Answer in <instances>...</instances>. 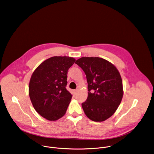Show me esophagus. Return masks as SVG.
<instances>
[{
  "instance_id": "esophagus-1",
  "label": "esophagus",
  "mask_w": 154,
  "mask_h": 154,
  "mask_svg": "<svg viewBox=\"0 0 154 154\" xmlns=\"http://www.w3.org/2000/svg\"><path fill=\"white\" fill-rule=\"evenodd\" d=\"M73 92H74V95H76L78 94L79 90H77V89H75V90H74V91H73Z\"/></svg>"
}]
</instances>
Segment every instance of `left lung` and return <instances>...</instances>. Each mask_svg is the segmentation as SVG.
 <instances>
[{"label": "left lung", "mask_w": 154, "mask_h": 154, "mask_svg": "<svg viewBox=\"0 0 154 154\" xmlns=\"http://www.w3.org/2000/svg\"><path fill=\"white\" fill-rule=\"evenodd\" d=\"M75 63L85 72L88 84V98L82 104L85 115L95 122L107 120L115 113L124 95L118 69L98 57H82Z\"/></svg>", "instance_id": "left-lung-1"}]
</instances>
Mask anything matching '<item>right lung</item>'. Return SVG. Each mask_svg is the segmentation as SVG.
Returning a JSON list of instances; mask_svg holds the SVG:
<instances>
[{"label":"right lung","instance_id":"obj_1","mask_svg":"<svg viewBox=\"0 0 154 154\" xmlns=\"http://www.w3.org/2000/svg\"><path fill=\"white\" fill-rule=\"evenodd\" d=\"M75 59L53 56L42 62L33 71L29 85V95L35 110L50 121L63 117L72 95L66 90L67 74Z\"/></svg>","mask_w":154,"mask_h":154}]
</instances>
